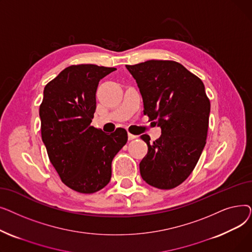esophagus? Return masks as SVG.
<instances>
[{"label": "esophagus", "mask_w": 252, "mask_h": 252, "mask_svg": "<svg viewBox=\"0 0 252 252\" xmlns=\"http://www.w3.org/2000/svg\"><path fill=\"white\" fill-rule=\"evenodd\" d=\"M127 138H128V140L130 141V140H134V139H136L137 138V136H135V135H133V134H127Z\"/></svg>", "instance_id": "1"}]
</instances>
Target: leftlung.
<instances>
[{
  "label": "left lung",
  "instance_id": "left-lung-1",
  "mask_svg": "<svg viewBox=\"0 0 252 252\" xmlns=\"http://www.w3.org/2000/svg\"><path fill=\"white\" fill-rule=\"evenodd\" d=\"M126 67L136 79L144 114L161 128L153 143L148 135L141 136L148 146L141 177L152 187L173 189L190 176L205 146L210 102L204 85L175 61L148 60Z\"/></svg>",
  "mask_w": 252,
  "mask_h": 252
}]
</instances>
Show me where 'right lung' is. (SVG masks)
Instances as JSON below:
<instances>
[{
	"label": "right lung",
	"mask_w": 252,
	"mask_h": 252,
	"mask_svg": "<svg viewBox=\"0 0 252 252\" xmlns=\"http://www.w3.org/2000/svg\"><path fill=\"white\" fill-rule=\"evenodd\" d=\"M114 70L94 64L71 65L44 89L42 140L61 181L79 193H95L109 183L112 159L127 141L125 128L107 135L91 126L100 79Z\"/></svg>",
	"instance_id": "obj_1"
}]
</instances>
